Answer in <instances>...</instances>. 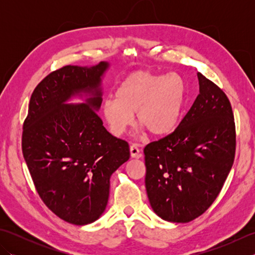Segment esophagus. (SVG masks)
Instances as JSON below:
<instances>
[{
  "mask_svg": "<svg viewBox=\"0 0 255 255\" xmlns=\"http://www.w3.org/2000/svg\"><path fill=\"white\" fill-rule=\"evenodd\" d=\"M130 155H131V158H133V159H139V158H141V156H142L141 151H140V149L137 147L136 144L130 145Z\"/></svg>",
  "mask_w": 255,
  "mask_h": 255,
  "instance_id": "esophagus-1",
  "label": "esophagus"
}]
</instances>
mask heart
I'll use <instances>...</instances> for the list:
<instances>
[{
  "instance_id": "obj_1",
  "label": "heart",
  "mask_w": 255,
  "mask_h": 255,
  "mask_svg": "<svg viewBox=\"0 0 255 255\" xmlns=\"http://www.w3.org/2000/svg\"><path fill=\"white\" fill-rule=\"evenodd\" d=\"M186 102V83L177 73L132 72L103 102L101 114L114 136H122L133 123L151 136L164 137L175 130Z\"/></svg>"
}]
</instances>
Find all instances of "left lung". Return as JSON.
I'll return each mask as SVG.
<instances>
[{
	"instance_id": "1",
	"label": "left lung",
	"mask_w": 255,
	"mask_h": 255,
	"mask_svg": "<svg viewBox=\"0 0 255 255\" xmlns=\"http://www.w3.org/2000/svg\"><path fill=\"white\" fill-rule=\"evenodd\" d=\"M199 94L169 136L144 148L145 189L163 220L189 223L217 198L234 164L236 128L228 97L197 73Z\"/></svg>"
}]
</instances>
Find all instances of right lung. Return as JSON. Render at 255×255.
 <instances>
[{
  "label": "right lung",
  "mask_w": 255,
  "mask_h": 255,
  "mask_svg": "<svg viewBox=\"0 0 255 255\" xmlns=\"http://www.w3.org/2000/svg\"><path fill=\"white\" fill-rule=\"evenodd\" d=\"M110 63L66 66L36 86L21 149L42 202L59 218L84 226L104 213L114 172L129 160V145L97 115ZM80 98L83 103H69Z\"/></svg>",
  "instance_id": "obj_1"
}]
</instances>
